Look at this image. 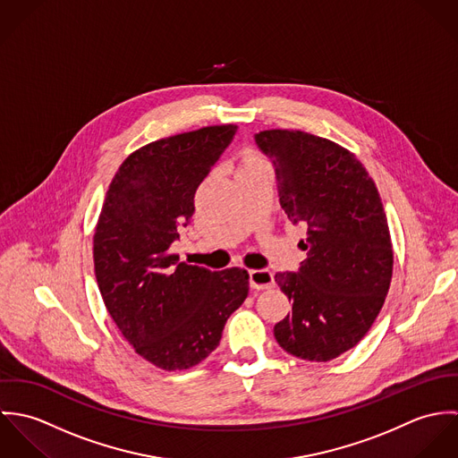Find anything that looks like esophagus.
Instances as JSON below:
<instances>
[{
    "label": "esophagus",
    "instance_id": "obj_1",
    "mask_svg": "<svg viewBox=\"0 0 458 458\" xmlns=\"http://www.w3.org/2000/svg\"><path fill=\"white\" fill-rule=\"evenodd\" d=\"M250 285L254 289H271L275 285L273 273L269 269H250Z\"/></svg>",
    "mask_w": 458,
    "mask_h": 458
}]
</instances>
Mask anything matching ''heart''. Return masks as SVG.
Wrapping results in <instances>:
<instances>
[{
    "label": "heart",
    "instance_id": "heart-1",
    "mask_svg": "<svg viewBox=\"0 0 458 458\" xmlns=\"http://www.w3.org/2000/svg\"><path fill=\"white\" fill-rule=\"evenodd\" d=\"M259 162H264L261 157H258V155H254V153H249V155L243 157L240 167H243V165H252V164H259Z\"/></svg>",
    "mask_w": 458,
    "mask_h": 458
}]
</instances>
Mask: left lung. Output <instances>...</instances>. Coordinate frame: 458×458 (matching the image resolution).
<instances>
[{"label":"left lung","instance_id":"8db88e82","mask_svg":"<svg viewBox=\"0 0 458 458\" xmlns=\"http://www.w3.org/2000/svg\"><path fill=\"white\" fill-rule=\"evenodd\" d=\"M280 206L309 225L307 259L275 275L293 312L273 327L278 345L309 361L352 349L374 325L390 289L393 250L374 180L345 148L300 131H264Z\"/></svg>","mask_w":458,"mask_h":458}]
</instances>
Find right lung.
<instances>
[{
	"label": "right lung",
	"instance_id": "add662e5",
	"mask_svg": "<svg viewBox=\"0 0 458 458\" xmlns=\"http://www.w3.org/2000/svg\"><path fill=\"white\" fill-rule=\"evenodd\" d=\"M236 131L204 127L139 148L114 174L98 216L93 261L106 309L135 352L164 370L208 358L249 294L247 269L211 271L171 254L196 211L197 187Z\"/></svg>",
	"mask_w": 458,
	"mask_h": 458
}]
</instances>
